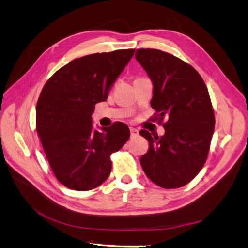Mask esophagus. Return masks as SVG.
I'll return each mask as SVG.
<instances>
[{"label": "esophagus", "instance_id": "obj_1", "mask_svg": "<svg viewBox=\"0 0 248 248\" xmlns=\"http://www.w3.org/2000/svg\"><path fill=\"white\" fill-rule=\"evenodd\" d=\"M130 131H131V137L132 138L137 137L139 135V131L137 130V128H135V127H130Z\"/></svg>", "mask_w": 248, "mask_h": 248}]
</instances>
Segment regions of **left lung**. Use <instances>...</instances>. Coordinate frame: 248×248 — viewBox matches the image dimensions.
<instances>
[{
    "instance_id": "obj_1",
    "label": "left lung",
    "mask_w": 248,
    "mask_h": 248,
    "mask_svg": "<svg viewBox=\"0 0 248 248\" xmlns=\"http://www.w3.org/2000/svg\"><path fill=\"white\" fill-rule=\"evenodd\" d=\"M136 60L153 83L151 106L165 134L152 136L140 159L146 175L163 188L187 185L202 168L214 134L215 114L209 91L201 75L182 60L153 48H139Z\"/></svg>"
}]
</instances>
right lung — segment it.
Masks as SVG:
<instances>
[{
  "instance_id": "right-lung-1",
  "label": "right lung",
  "mask_w": 248,
  "mask_h": 248,
  "mask_svg": "<svg viewBox=\"0 0 248 248\" xmlns=\"http://www.w3.org/2000/svg\"><path fill=\"white\" fill-rule=\"evenodd\" d=\"M134 53L118 49L73 60L41 90L36 131L53 173L68 188L85 191L102 185L111 171L110 155L130 138V128L121 122L94 130L91 115Z\"/></svg>"
}]
</instances>
